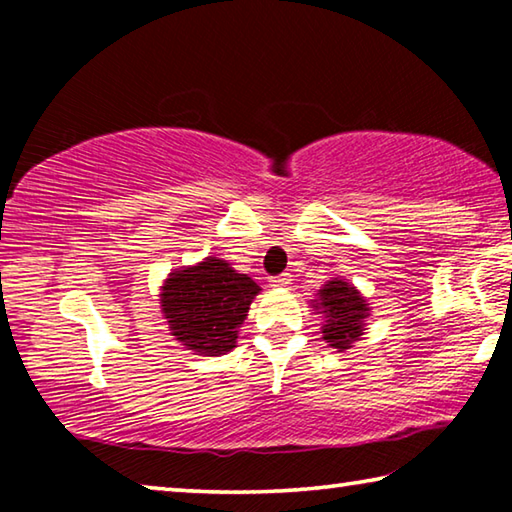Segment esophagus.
<instances>
[{"label": "esophagus", "mask_w": 512, "mask_h": 512, "mask_svg": "<svg viewBox=\"0 0 512 512\" xmlns=\"http://www.w3.org/2000/svg\"><path fill=\"white\" fill-rule=\"evenodd\" d=\"M289 284H291V275L289 273H282V275L271 277V287H289Z\"/></svg>", "instance_id": "esophagus-1"}]
</instances>
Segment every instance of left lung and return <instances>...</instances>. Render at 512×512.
<instances>
[{"instance_id": "left-lung-1", "label": "left lung", "mask_w": 512, "mask_h": 512, "mask_svg": "<svg viewBox=\"0 0 512 512\" xmlns=\"http://www.w3.org/2000/svg\"><path fill=\"white\" fill-rule=\"evenodd\" d=\"M314 305L316 309H323L327 318L323 325V339L332 348L348 350L354 341H359L363 325H366L363 320L368 318V307L357 289L343 280H332L318 291Z\"/></svg>"}]
</instances>
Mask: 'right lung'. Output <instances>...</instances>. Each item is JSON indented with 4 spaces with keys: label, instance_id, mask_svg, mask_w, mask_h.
<instances>
[{
    "label": "right lung",
    "instance_id": "obj_1",
    "mask_svg": "<svg viewBox=\"0 0 512 512\" xmlns=\"http://www.w3.org/2000/svg\"><path fill=\"white\" fill-rule=\"evenodd\" d=\"M257 293L248 275L223 259L207 257L203 264L169 275L162 287V314L187 350L219 357L235 348L237 327Z\"/></svg>",
    "mask_w": 512,
    "mask_h": 512
}]
</instances>
